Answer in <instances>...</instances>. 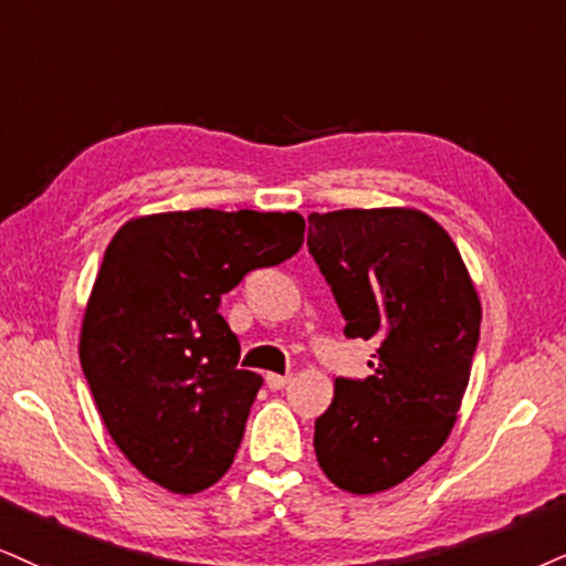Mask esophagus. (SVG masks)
Listing matches in <instances>:
<instances>
[{
	"label": "esophagus",
	"instance_id": "34e87169",
	"mask_svg": "<svg viewBox=\"0 0 566 566\" xmlns=\"http://www.w3.org/2000/svg\"><path fill=\"white\" fill-rule=\"evenodd\" d=\"M264 380H268V386H270L272 390H283V388L291 382V375H275V373H270Z\"/></svg>",
	"mask_w": 566,
	"mask_h": 566
}]
</instances>
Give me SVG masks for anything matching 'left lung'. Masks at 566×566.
Returning <instances> with one entry per match:
<instances>
[{
  "label": "left lung",
  "mask_w": 566,
  "mask_h": 566,
  "mask_svg": "<svg viewBox=\"0 0 566 566\" xmlns=\"http://www.w3.org/2000/svg\"><path fill=\"white\" fill-rule=\"evenodd\" d=\"M306 247L346 338L378 340L367 378H336L315 420L331 483L367 496L399 485L457 422L480 340V302L451 235L417 209L310 214Z\"/></svg>",
  "instance_id": "obj_1"
}]
</instances>
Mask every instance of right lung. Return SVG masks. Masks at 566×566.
<instances>
[{"label":"right lung","mask_w":566,"mask_h":566,"mask_svg":"<svg viewBox=\"0 0 566 566\" xmlns=\"http://www.w3.org/2000/svg\"><path fill=\"white\" fill-rule=\"evenodd\" d=\"M304 243L296 212L149 214L104 251L81 331V367L128 462L172 493L226 475L262 378L239 369L222 294Z\"/></svg>","instance_id":"obj_1"}]
</instances>
